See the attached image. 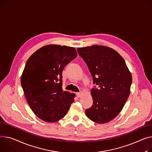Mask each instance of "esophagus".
Instances as JSON below:
<instances>
[{"mask_svg": "<svg viewBox=\"0 0 152 152\" xmlns=\"http://www.w3.org/2000/svg\"><path fill=\"white\" fill-rule=\"evenodd\" d=\"M76 95H77V97H81L82 96V95H83V92H77V93H76Z\"/></svg>", "mask_w": 152, "mask_h": 152, "instance_id": "1", "label": "esophagus"}]
</instances>
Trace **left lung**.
Returning a JSON list of instances; mask_svg holds the SVG:
<instances>
[{
	"label": "left lung",
	"mask_w": 152,
	"mask_h": 152,
	"mask_svg": "<svg viewBox=\"0 0 152 152\" xmlns=\"http://www.w3.org/2000/svg\"><path fill=\"white\" fill-rule=\"evenodd\" d=\"M77 52L97 86L91 90L93 105L86 114L95 123H107L122 110L130 94L132 76L123 57L109 47L93 45L79 48Z\"/></svg>",
	"instance_id": "8db88e82"
}]
</instances>
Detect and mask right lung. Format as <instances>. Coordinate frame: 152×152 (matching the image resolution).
I'll list each match as a JSON object with an SVG mask.
<instances>
[{"instance_id": "add662e5", "label": "right lung", "mask_w": 152, "mask_h": 152, "mask_svg": "<svg viewBox=\"0 0 152 152\" xmlns=\"http://www.w3.org/2000/svg\"><path fill=\"white\" fill-rule=\"evenodd\" d=\"M76 57L75 48L49 45L27 60L21 84L30 107L45 122L58 121L74 102L75 94L62 89V72Z\"/></svg>"}]
</instances>
